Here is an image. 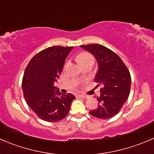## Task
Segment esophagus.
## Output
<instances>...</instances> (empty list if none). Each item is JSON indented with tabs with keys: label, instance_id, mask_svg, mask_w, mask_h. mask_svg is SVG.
I'll list each match as a JSON object with an SVG mask.
<instances>
[{
	"label": "esophagus",
	"instance_id": "esophagus-1",
	"mask_svg": "<svg viewBox=\"0 0 154 154\" xmlns=\"http://www.w3.org/2000/svg\"><path fill=\"white\" fill-rule=\"evenodd\" d=\"M77 97H79V98H84V99H87V98H88L89 97L87 96V95L79 94V95H77Z\"/></svg>",
	"mask_w": 154,
	"mask_h": 154
}]
</instances>
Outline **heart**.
<instances>
[{
  "instance_id": "obj_1",
  "label": "heart",
  "mask_w": 154,
  "mask_h": 154,
  "mask_svg": "<svg viewBox=\"0 0 154 154\" xmlns=\"http://www.w3.org/2000/svg\"><path fill=\"white\" fill-rule=\"evenodd\" d=\"M76 60L78 61L79 63L81 66L85 65V64L91 63L94 64V58L91 54L88 52H82L79 54L76 57Z\"/></svg>"
}]
</instances>
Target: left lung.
<instances>
[{
    "label": "left lung",
    "instance_id": "obj_1",
    "mask_svg": "<svg viewBox=\"0 0 154 154\" xmlns=\"http://www.w3.org/2000/svg\"><path fill=\"white\" fill-rule=\"evenodd\" d=\"M97 60L98 69L95 82L101 85L100 94L97 97L98 106L90 114L106 119L116 115L125 104L131 88V75L128 68L116 53L101 45H82Z\"/></svg>",
    "mask_w": 154,
    "mask_h": 154
}]
</instances>
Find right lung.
<instances>
[{
	"instance_id": "right-lung-1",
	"label": "right lung",
	"mask_w": 154,
	"mask_h": 154,
	"mask_svg": "<svg viewBox=\"0 0 154 154\" xmlns=\"http://www.w3.org/2000/svg\"><path fill=\"white\" fill-rule=\"evenodd\" d=\"M72 48H46L32 58L25 70L22 82L25 100L32 111L47 122H57L65 118L75 99L73 94H63L54 85Z\"/></svg>"
}]
</instances>
